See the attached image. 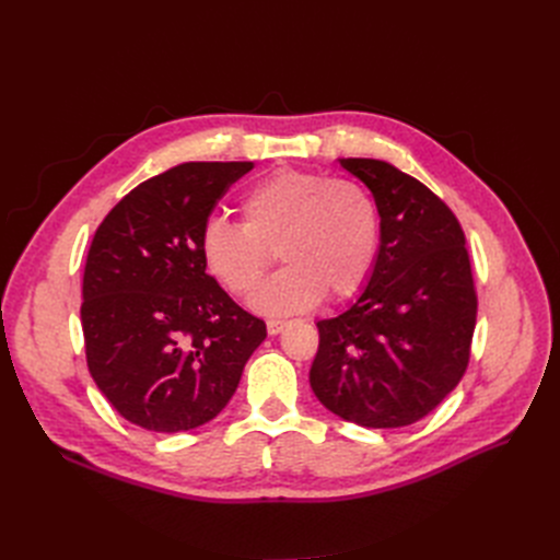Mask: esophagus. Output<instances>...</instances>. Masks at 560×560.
Returning a JSON list of instances; mask_svg holds the SVG:
<instances>
[{
	"label": "esophagus",
	"instance_id": "1",
	"mask_svg": "<svg viewBox=\"0 0 560 560\" xmlns=\"http://www.w3.org/2000/svg\"><path fill=\"white\" fill-rule=\"evenodd\" d=\"M284 328H287V322H282V318H269V322H266V330H269V335H278Z\"/></svg>",
	"mask_w": 560,
	"mask_h": 560
}]
</instances>
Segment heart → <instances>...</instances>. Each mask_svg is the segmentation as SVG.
<instances>
[{
	"mask_svg": "<svg viewBox=\"0 0 560 560\" xmlns=\"http://www.w3.org/2000/svg\"><path fill=\"white\" fill-rule=\"evenodd\" d=\"M238 209L244 223H205L200 255L230 294L246 296L278 248L287 266L253 294L250 305L259 312H303L324 294L351 299L376 269L381 214L355 179L280 168L255 182Z\"/></svg>",
	"mask_w": 560,
	"mask_h": 560,
	"instance_id": "obj_1",
	"label": "heart"
}]
</instances>
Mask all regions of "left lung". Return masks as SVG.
Masks as SVG:
<instances>
[{"mask_svg":"<svg viewBox=\"0 0 560 560\" xmlns=\"http://www.w3.org/2000/svg\"><path fill=\"white\" fill-rule=\"evenodd\" d=\"M381 214V253L360 299L318 322L310 385L330 412L401 429L435 410L469 362L476 289L465 232L429 186L378 159H339Z\"/></svg>","mask_w":560,"mask_h":560,"instance_id":"8db88e82","label":"left lung"}]
</instances>
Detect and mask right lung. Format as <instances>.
Listing matches in <instances>:
<instances>
[{"mask_svg": "<svg viewBox=\"0 0 560 560\" xmlns=\"http://www.w3.org/2000/svg\"><path fill=\"white\" fill-rule=\"evenodd\" d=\"M253 162H189L131 189L89 248L82 330L109 404L154 433L191 431L236 392L266 324L205 269L200 234Z\"/></svg>", "mask_w": 560, "mask_h": 560, "instance_id": "1", "label": "right lung"}]
</instances>
